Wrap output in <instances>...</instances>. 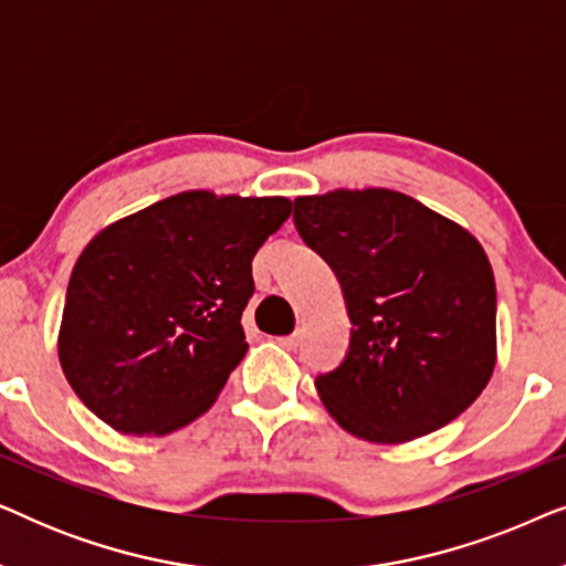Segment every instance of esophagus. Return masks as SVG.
<instances>
[{
  "label": "esophagus",
  "mask_w": 566,
  "mask_h": 566,
  "mask_svg": "<svg viewBox=\"0 0 566 566\" xmlns=\"http://www.w3.org/2000/svg\"><path fill=\"white\" fill-rule=\"evenodd\" d=\"M277 345L285 347V350H296V347H298V332H293V335L277 337Z\"/></svg>",
  "instance_id": "esophagus-1"
}]
</instances>
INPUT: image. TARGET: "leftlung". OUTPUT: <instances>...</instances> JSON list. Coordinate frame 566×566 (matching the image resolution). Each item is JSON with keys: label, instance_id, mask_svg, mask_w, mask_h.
Returning <instances> with one entry per match:
<instances>
[{"label": "left lung", "instance_id": "left-lung-1", "mask_svg": "<svg viewBox=\"0 0 566 566\" xmlns=\"http://www.w3.org/2000/svg\"><path fill=\"white\" fill-rule=\"evenodd\" d=\"M304 242L343 283L350 350L316 378L350 436L399 446L474 405L497 363V291L479 239L405 192L335 188L293 200Z\"/></svg>", "mask_w": 566, "mask_h": 566}]
</instances>
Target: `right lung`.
Wrapping results in <instances>:
<instances>
[{
  "label": "right lung",
  "mask_w": 566,
  "mask_h": 566,
  "mask_svg": "<svg viewBox=\"0 0 566 566\" xmlns=\"http://www.w3.org/2000/svg\"><path fill=\"white\" fill-rule=\"evenodd\" d=\"M291 208L283 196L185 190L90 239L59 327L61 370L90 412L159 438L213 407L247 353L252 258Z\"/></svg>",
  "instance_id": "obj_1"
}]
</instances>
